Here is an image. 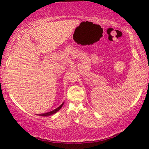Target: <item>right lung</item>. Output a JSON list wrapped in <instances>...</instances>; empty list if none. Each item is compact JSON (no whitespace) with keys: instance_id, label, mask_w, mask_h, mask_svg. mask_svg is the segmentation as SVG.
<instances>
[{"instance_id":"1","label":"right lung","mask_w":149,"mask_h":149,"mask_svg":"<svg viewBox=\"0 0 149 149\" xmlns=\"http://www.w3.org/2000/svg\"><path fill=\"white\" fill-rule=\"evenodd\" d=\"M64 105V102H63L62 104H61L60 107H58L57 108V109H54V111H50V112H49V113H44V114H40V115H39V116H43V117H46V116H49V115H53V114H55L56 113H57V112H58L59 110H60L61 108L62 107V106Z\"/></svg>"}]
</instances>
